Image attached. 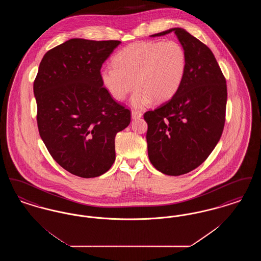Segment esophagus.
<instances>
[{"instance_id": "1", "label": "esophagus", "mask_w": 261, "mask_h": 261, "mask_svg": "<svg viewBox=\"0 0 261 261\" xmlns=\"http://www.w3.org/2000/svg\"><path fill=\"white\" fill-rule=\"evenodd\" d=\"M131 116H132L133 119H138V118L142 117V112H139V111H132Z\"/></svg>"}]
</instances>
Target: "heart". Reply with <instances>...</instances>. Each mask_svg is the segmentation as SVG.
I'll return each instance as SVG.
<instances>
[{"label": "heart", "mask_w": 261, "mask_h": 261, "mask_svg": "<svg viewBox=\"0 0 261 261\" xmlns=\"http://www.w3.org/2000/svg\"><path fill=\"white\" fill-rule=\"evenodd\" d=\"M187 53L177 41L139 42L119 50L112 66L100 70V81L112 98L123 100L136 86L131 105L148 107L171 99L186 74Z\"/></svg>", "instance_id": "obj_1"}]
</instances>
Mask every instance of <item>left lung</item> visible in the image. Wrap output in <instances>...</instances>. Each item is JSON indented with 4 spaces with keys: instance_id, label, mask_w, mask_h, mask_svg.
Returning <instances> with one entry per match:
<instances>
[{
    "instance_id": "8db88e82",
    "label": "left lung",
    "mask_w": 261,
    "mask_h": 261,
    "mask_svg": "<svg viewBox=\"0 0 261 261\" xmlns=\"http://www.w3.org/2000/svg\"><path fill=\"white\" fill-rule=\"evenodd\" d=\"M187 53L184 80L168 101L144 114L149 162L162 173L186 174L204 162L220 140L227 85L211 49L183 28H170Z\"/></svg>"
}]
</instances>
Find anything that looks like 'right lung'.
<instances>
[{"label": "right lung", "instance_id": "obj_1", "mask_svg": "<svg viewBox=\"0 0 261 261\" xmlns=\"http://www.w3.org/2000/svg\"><path fill=\"white\" fill-rule=\"evenodd\" d=\"M120 43L70 39L45 54L34 81L41 139L62 168L82 178L112 167L115 136L130 124V111L112 99L99 76Z\"/></svg>", "mask_w": 261, "mask_h": 261}]
</instances>
